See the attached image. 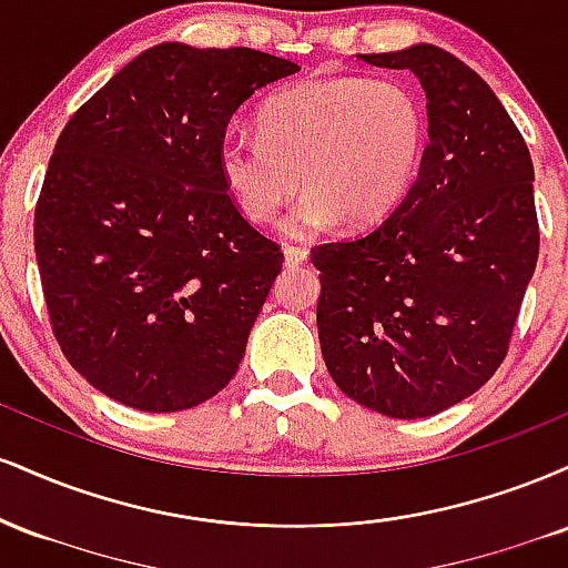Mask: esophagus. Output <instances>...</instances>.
Here are the masks:
<instances>
[{
    "mask_svg": "<svg viewBox=\"0 0 568 568\" xmlns=\"http://www.w3.org/2000/svg\"><path fill=\"white\" fill-rule=\"evenodd\" d=\"M283 253H285V266H298V264L306 262V251H304V247L285 245Z\"/></svg>",
    "mask_w": 568,
    "mask_h": 568,
    "instance_id": "esophagus-1",
    "label": "esophagus"
}]
</instances>
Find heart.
Instances as JSON below:
<instances>
[{
	"label": "heart",
	"mask_w": 568,
	"mask_h": 568,
	"mask_svg": "<svg viewBox=\"0 0 568 568\" xmlns=\"http://www.w3.org/2000/svg\"><path fill=\"white\" fill-rule=\"evenodd\" d=\"M427 146V109L400 80L315 77L272 93L258 109V135L230 130L219 171L240 211L256 224L280 216L291 237H312L338 221L374 224L406 197Z\"/></svg>",
	"instance_id": "1"
}]
</instances>
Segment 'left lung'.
<instances>
[{"instance_id": "obj_1", "label": "left lung", "mask_w": 568, "mask_h": 568, "mask_svg": "<svg viewBox=\"0 0 568 568\" xmlns=\"http://www.w3.org/2000/svg\"><path fill=\"white\" fill-rule=\"evenodd\" d=\"M427 93L419 175L387 219L312 247L331 379L393 419L452 408L497 374L539 256L534 165L510 114L435 44L357 55Z\"/></svg>"}]
</instances>
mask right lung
Wrapping results in <instances>:
<instances>
[{
    "label": "right lung",
    "mask_w": 568,
    "mask_h": 568,
    "mask_svg": "<svg viewBox=\"0 0 568 568\" xmlns=\"http://www.w3.org/2000/svg\"><path fill=\"white\" fill-rule=\"evenodd\" d=\"M296 63L162 42L58 135L34 211L50 325L67 361L122 406L171 414L230 384L283 251L219 171L232 114Z\"/></svg>",
    "instance_id": "obj_1"
}]
</instances>
